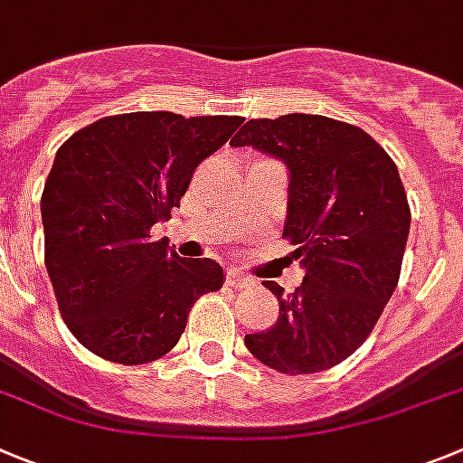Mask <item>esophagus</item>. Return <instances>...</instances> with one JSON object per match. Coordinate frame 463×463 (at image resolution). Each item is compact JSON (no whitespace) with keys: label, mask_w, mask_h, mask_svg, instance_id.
I'll use <instances>...</instances> for the list:
<instances>
[{"label":"esophagus","mask_w":463,"mask_h":463,"mask_svg":"<svg viewBox=\"0 0 463 463\" xmlns=\"http://www.w3.org/2000/svg\"><path fill=\"white\" fill-rule=\"evenodd\" d=\"M227 284L229 287H236V289H241V287H248V284H252V279H250L248 275L241 273V270L229 269L227 270Z\"/></svg>","instance_id":"esophagus-1"}]
</instances>
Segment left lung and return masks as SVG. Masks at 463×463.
<instances>
[{
  "label": "left lung",
  "mask_w": 463,
  "mask_h": 463,
  "mask_svg": "<svg viewBox=\"0 0 463 463\" xmlns=\"http://www.w3.org/2000/svg\"><path fill=\"white\" fill-rule=\"evenodd\" d=\"M289 169L284 239L303 284L284 294L269 330L245 335L250 354L282 374H315L349 358L400 282L411 227L397 165L360 130L321 114L252 118L232 139Z\"/></svg>",
  "instance_id": "8db88e82"
}]
</instances>
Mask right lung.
<instances>
[{
  "mask_svg": "<svg viewBox=\"0 0 463 463\" xmlns=\"http://www.w3.org/2000/svg\"><path fill=\"white\" fill-rule=\"evenodd\" d=\"M241 117L130 112L78 130L54 156L41 197L45 266L82 346L121 364L172 351L190 307L224 284L213 260H181L151 239Z\"/></svg>",
  "mask_w": 463,
  "mask_h": 463,
  "instance_id": "add662e5",
  "label": "right lung"
}]
</instances>
